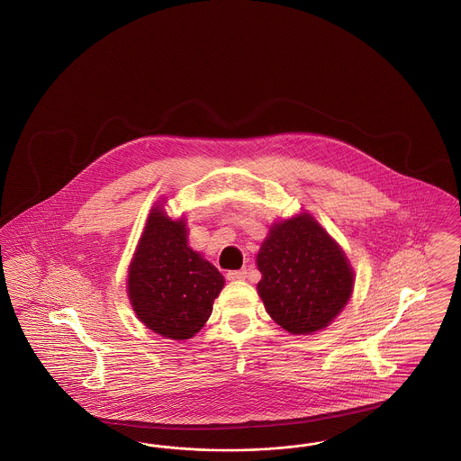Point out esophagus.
Instances as JSON below:
<instances>
[{"label": "esophagus", "instance_id": "esophagus-1", "mask_svg": "<svg viewBox=\"0 0 461 461\" xmlns=\"http://www.w3.org/2000/svg\"><path fill=\"white\" fill-rule=\"evenodd\" d=\"M226 277H228L230 281H240V279H245V277H247V271H245V269H241V271H228Z\"/></svg>", "mask_w": 461, "mask_h": 461}]
</instances>
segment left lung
<instances>
[{"instance_id": "obj_1", "label": "left lung", "mask_w": 461, "mask_h": 461, "mask_svg": "<svg viewBox=\"0 0 461 461\" xmlns=\"http://www.w3.org/2000/svg\"><path fill=\"white\" fill-rule=\"evenodd\" d=\"M256 262L262 275L258 296L285 331H321L350 300L355 283L350 260L309 212L273 222Z\"/></svg>"}]
</instances>
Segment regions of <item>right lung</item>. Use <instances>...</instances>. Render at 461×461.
Segmentation results:
<instances>
[{
    "instance_id": "1",
    "label": "right lung",
    "mask_w": 461,
    "mask_h": 461,
    "mask_svg": "<svg viewBox=\"0 0 461 461\" xmlns=\"http://www.w3.org/2000/svg\"><path fill=\"white\" fill-rule=\"evenodd\" d=\"M185 218L171 220L156 203L129 266L127 294L150 331L185 341L201 331L221 294L224 277L188 247Z\"/></svg>"
}]
</instances>
